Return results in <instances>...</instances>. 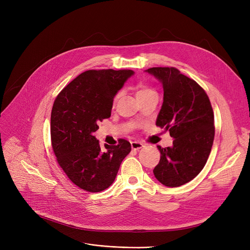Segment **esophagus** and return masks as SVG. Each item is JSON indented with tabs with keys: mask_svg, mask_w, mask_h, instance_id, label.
Wrapping results in <instances>:
<instances>
[{
	"mask_svg": "<svg viewBox=\"0 0 250 250\" xmlns=\"http://www.w3.org/2000/svg\"><path fill=\"white\" fill-rule=\"evenodd\" d=\"M130 145H132V149H134V150H140L144 147V144L141 142H138V141L132 142L130 143Z\"/></svg>",
	"mask_w": 250,
	"mask_h": 250,
	"instance_id": "esophagus-1",
	"label": "esophagus"
}]
</instances>
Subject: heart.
Wrapping results in <instances>:
<instances>
[{"mask_svg":"<svg viewBox=\"0 0 250 250\" xmlns=\"http://www.w3.org/2000/svg\"><path fill=\"white\" fill-rule=\"evenodd\" d=\"M154 92L155 91L152 88H150L149 86H147L145 84H138L136 86V96H137V98L145 96V95L150 94V93H154ZM120 97H121V92H117V93L113 97V104H115L117 102V100Z\"/></svg>","mask_w":250,"mask_h":250,"instance_id":"1","label":"heart"}]
</instances>
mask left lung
Here are the masks:
<instances>
[{
    "label": "left lung",
    "instance_id": "left-lung-1",
    "mask_svg": "<svg viewBox=\"0 0 250 250\" xmlns=\"http://www.w3.org/2000/svg\"><path fill=\"white\" fill-rule=\"evenodd\" d=\"M162 83L164 97L156 125L169 130L171 147L161 148L153 172L162 185L176 188L192 180L205 167L215 137L214 111L206 91L174 67L147 70Z\"/></svg>",
    "mask_w": 250,
    "mask_h": 250
}]
</instances>
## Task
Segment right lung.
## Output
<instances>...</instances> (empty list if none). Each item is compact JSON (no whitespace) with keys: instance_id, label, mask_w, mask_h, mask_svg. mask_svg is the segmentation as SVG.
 I'll list each match as a JSON object with an SVG mask.
<instances>
[{"instance_id":"add662e5","label":"right lung","mask_w":250,"mask_h":250,"mask_svg":"<svg viewBox=\"0 0 250 250\" xmlns=\"http://www.w3.org/2000/svg\"><path fill=\"white\" fill-rule=\"evenodd\" d=\"M132 70H89L79 75L57 96L50 116L51 147L70 180L89 192L109 188L125 157L132 150L125 139L104 145L93 133L111 115L113 97Z\"/></svg>"}]
</instances>
